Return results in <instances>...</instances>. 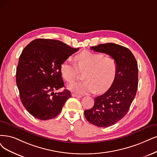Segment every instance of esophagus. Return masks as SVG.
<instances>
[{
  "instance_id": "1",
  "label": "esophagus",
  "mask_w": 157,
  "mask_h": 157,
  "mask_svg": "<svg viewBox=\"0 0 157 157\" xmlns=\"http://www.w3.org/2000/svg\"><path fill=\"white\" fill-rule=\"evenodd\" d=\"M72 97H75V98H82V96L78 95V94H72Z\"/></svg>"
}]
</instances>
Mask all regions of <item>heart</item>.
Instances as JSON below:
<instances>
[{
    "instance_id": "obj_1",
    "label": "heart",
    "mask_w": 157,
    "mask_h": 157,
    "mask_svg": "<svg viewBox=\"0 0 157 157\" xmlns=\"http://www.w3.org/2000/svg\"><path fill=\"white\" fill-rule=\"evenodd\" d=\"M76 63L69 60L63 61L60 66L63 78L68 83L76 79L79 72H83L82 82L74 83L68 89L78 94H88L96 91L98 93L107 90L117 77L118 63L112 56L83 51L74 57Z\"/></svg>"
}]
</instances>
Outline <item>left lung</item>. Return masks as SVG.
Instances as JSON below:
<instances>
[{"mask_svg": "<svg viewBox=\"0 0 157 157\" xmlns=\"http://www.w3.org/2000/svg\"><path fill=\"white\" fill-rule=\"evenodd\" d=\"M90 48L113 56L118 63L117 77L111 87L95 98L94 106L84 112L90 124L107 127L117 123L129 111L138 89V65L132 52L123 46L110 43Z\"/></svg>", "mask_w": 157, "mask_h": 157, "instance_id": "left-lung-1", "label": "left lung"}]
</instances>
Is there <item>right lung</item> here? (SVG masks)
<instances>
[{"mask_svg": "<svg viewBox=\"0 0 157 157\" xmlns=\"http://www.w3.org/2000/svg\"><path fill=\"white\" fill-rule=\"evenodd\" d=\"M79 48L60 40L37 39L29 43L19 57L16 83L22 105L33 117L47 120L61 111L71 93L64 86L61 63Z\"/></svg>", "mask_w": 157, "mask_h": 157, "instance_id": "add662e5", "label": "right lung"}]
</instances>
